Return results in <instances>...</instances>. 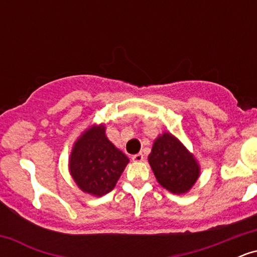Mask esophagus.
I'll return each mask as SVG.
<instances>
[{"label":"esophagus","instance_id":"obj_1","mask_svg":"<svg viewBox=\"0 0 257 257\" xmlns=\"http://www.w3.org/2000/svg\"><path fill=\"white\" fill-rule=\"evenodd\" d=\"M132 159L134 162H143L144 161V155H143V153H137V155L132 156Z\"/></svg>","mask_w":257,"mask_h":257}]
</instances>
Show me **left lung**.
Segmentation results:
<instances>
[{"label":"left lung","instance_id":"left-lung-1","mask_svg":"<svg viewBox=\"0 0 257 257\" xmlns=\"http://www.w3.org/2000/svg\"><path fill=\"white\" fill-rule=\"evenodd\" d=\"M149 163L159 185L172 193L188 192L199 178L197 159L170 133H163L156 139Z\"/></svg>","mask_w":257,"mask_h":257}]
</instances>
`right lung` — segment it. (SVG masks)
Listing matches in <instances>:
<instances>
[{
    "mask_svg": "<svg viewBox=\"0 0 257 257\" xmlns=\"http://www.w3.org/2000/svg\"><path fill=\"white\" fill-rule=\"evenodd\" d=\"M128 163L106 137L105 125H91L73 144L69 169L83 192L101 197L113 190Z\"/></svg>",
    "mask_w": 257,
    "mask_h": 257,
    "instance_id": "1",
    "label": "right lung"
}]
</instances>
